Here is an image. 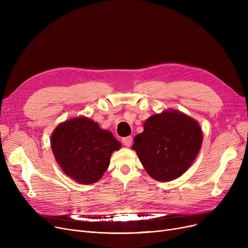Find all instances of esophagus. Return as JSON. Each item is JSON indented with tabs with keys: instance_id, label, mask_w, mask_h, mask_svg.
I'll list each match as a JSON object with an SVG mask.
<instances>
[{
	"instance_id": "34e87169",
	"label": "esophagus",
	"mask_w": 248,
	"mask_h": 248,
	"mask_svg": "<svg viewBox=\"0 0 248 248\" xmlns=\"http://www.w3.org/2000/svg\"><path fill=\"white\" fill-rule=\"evenodd\" d=\"M123 142L124 145L126 146V147H131L132 142H133V138L132 137H125V138H123Z\"/></svg>"
}]
</instances>
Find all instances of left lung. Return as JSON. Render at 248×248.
I'll list each match as a JSON object with an SVG mask.
<instances>
[{
  "mask_svg": "<svg viewBox=\"0 0 248 248\" xmlns=\"http://www.w3.org/2000/svg\"><path fill=\"white\" fill-rule=\"evenodd\" d=\"M203 132L193 117L176 109L151 115L144 132L134 139L132 149L147 173L160 182L183 175L202 147Z\"/></svg>",
  "mask_w": 248,
  "mask_h": 248,
  "instance_id": "1",
  "label": "left lung"
}]
</instances>
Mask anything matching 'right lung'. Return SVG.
I'll use <instances>...</instances> for the list:
<instances>
[{
	"instance_id": "add662e5",
	"label": "right lung",
	"mask_w": 248,
	"mask_h": 248,
	"mask_svg": "<svg viewBox=\"0 0 248 248\" xmlns=\"http://www.w3.org/2000/svg\"><path fill=\"white\" fill-rule=\"evenodd\" d=\"M51 149L63 173L82 185L96 183L108 170L121 142L89 117L60 123L51 135Z\"/></svg>"
}]
</instances>
